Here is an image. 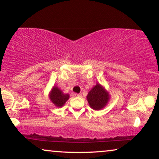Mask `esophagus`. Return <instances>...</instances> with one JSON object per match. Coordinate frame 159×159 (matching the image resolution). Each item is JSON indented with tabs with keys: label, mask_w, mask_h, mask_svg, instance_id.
<instances>
[{
	"label": "esophagus",
	"mask_w": 159,
	"mask_h": 159,
	"mask_svg": "<svg viewBox=\"0 0 159 159\" xmlns=\"http://www.w3.org/2000/svg\"><path fill=\"white\" fill-rule=\"evenodd\" d=\"M75 96L76 97H79V98H80L81 97V94H75Z\"/></svg>",
	"instance_id": "1"
}]
</instances>
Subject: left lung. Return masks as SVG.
Segmentation results:
<instances>
[{"instance_id": "obj_1", "label": "left lung", "mask_w": 159, "mask_h": 159, "mask_svg": "<svg viewBox=\"0 0 159 159\" xmlns=\"http://www.w3.org/2000/svg\"><path fill=\"white\" fill-rule=\"evenodd\" d=\"M87 99L91 108L99 110L105 107L109 99V95L102 85L98 83L88 93Z\"/></svg>"}]
</instances>
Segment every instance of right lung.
I'll list each match as a JSON object with an SVG mask.
<instances>
[{
  "instance_id": "add662e5",
  "label": "right lung",
  "mask_w": 159,
  "mask_h": 159,
  "mask_svg": "<svg viewBox=\"0 0 159 159\" xmlns=\"http://www.w3.org/2000/svg\"><path fill=\"white\" fill-rule=\"evenodd\" d=\"M69 95L64 94L57 87H54L50 94V98L56 107H62L65 102L68 100Z\"/></svg>"
}]
</instances>
